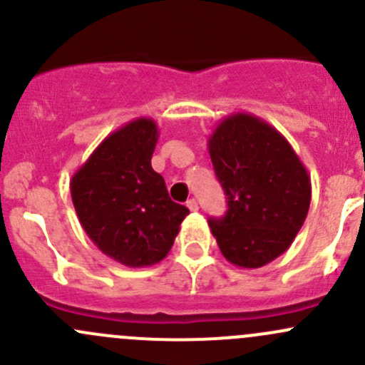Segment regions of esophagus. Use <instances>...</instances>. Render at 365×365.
<instances>
[{
    "label": "esophagus",
    "mask_w": 365,
    "mask_h": 365,
    "mask_svg": "<svg viewBox=\"0 0 365 365\" xmlns=\"http://www.w3.org/2000/svg\"><path fill=\"white\" fill-rule=\"evenodd\" d=\"M187 208H189L190 212H197V208H200V206H197V201L192 197V200L187 201Z\"/></svg>",
    "instance_id": "1"
}]
</instances>
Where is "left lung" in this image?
I'll return each instance as SVG.
<instances>
[{
	"label": "left lung",
	"instance_id": "left-lung-1",
	"mask_svg": "<svg viewBox=\"0 0 365 365\" xmlns=\"http://www.w3.org/2000/svg\"><path fill=\"white\" fill-rule=\"evenodd\" d=\"M227 212L208 224L220 252L259 268L288 251L311 205V176L284 135L261 118L235 113L208 139Z\"/></svg>",
	"mask_w": 365,
	"mask_h": 365
}]
</instances>
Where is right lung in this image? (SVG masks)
Listing matches in <instances>:
<instances>
[{
    "instance_id": "add662e5",
    "label": "right lung",
    "mask_w": 365,
    "mask_h": 365,
    "mask_svg": "<svg viewBox=\"0 0 365 365\" xmlns=\"http://www.w3.org/2000/svg\"><path fill=\"white\" fill-rule=\"evenodd\" d=\"M159 128L138 118L95 148L70 180L79 222L106 256L125 267L155 264L168 256L187 206L169 197L164 178L153 171Z\"/></svg>"
}]
</instances>
